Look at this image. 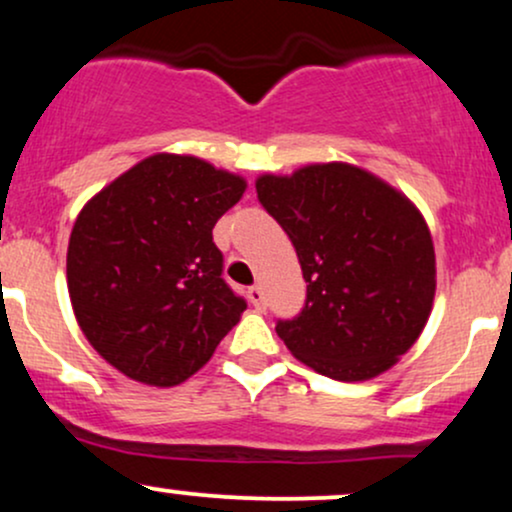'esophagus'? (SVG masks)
I'll use <instances>...</instances> for the list:
<instances>
[{
	"label": "esophagus",
	"instance_id": "1",
	"mask_svg": "<svg viewBox=\"0 0 512 512\" xmlns=\"http://www.w3.org/2000/svg\"><path fill=\"white\" fill-rule=\"evenodd\" d=\"M248 298H250V303L255 305V308H262V305H264V293H262L260 286H250Z\"/></svg>",
	"mask_w": 512,
	"mask_h": 512
}]
</instances>
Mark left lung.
<instances>
[{"mask_svg":"<svg viewBox=\"0 0 512 512\" xmlns=\"http://www.w3.org/2000/svg\"><path fill=\"white\" fill-rule=\"evenodd\" d=\"M257 199L291 238L305 305L276 334L327 378L368 380L419 339L436 293L424 216L383 180L346 163L262 175Z\"/></svg>","mask_w":512,"mask_h":512,"instance_id":"1","label":"left lung"}]
</instances>
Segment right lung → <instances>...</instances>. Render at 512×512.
<instances>
[{
    "label": "right lung",
    "instance_id": "1",
    "mask_svg": "<svg viewBox=\"0 0 512 512\" xmlns=\"http://www.w3.org/2000/svg\"><path fill=\"white\" fill-rule=\"evenodd\" d=\"M245 180L195 156L158 154L81 209L67 250L81 332L110 366L170 387L197 373L248 308L223 279L211 228Z\"/></svg>",
    "mask_w": 512,
    "mask_h": 512
}]
</instances>
